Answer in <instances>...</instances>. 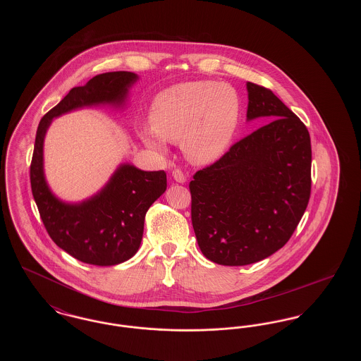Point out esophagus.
I'll use <instances>...</instances> for the list:
<instances>
[{"instance_id":"34e87169","label":"esophagus","mask_w":361,"mask_h":361,"mask_svg":"<svg viewBox=\"0 0 361 361\" xmlns=\"http://www.w3.org/2000/svg\"><path fill=\"white\" fill-rule=\"evenodd\" d=\"M172 177L180 184H184L187 181V176L184 173L181 172L180 169H174L172 172Z\"/></svg>"}]
</instances>
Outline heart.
I'll list each match as a JSON object with an SVG mask.
<instances>
[{"mask_svg": "<svg viewBox=\"0 0 361 361\" xmlns=\"http://www.w3.org/2000/svg\"><path fill=\"white\" fill-rule=\"evenodd\" d=\"M240 99L228 84L189 81L161 90L150 108L152 128L143 130L145 145L159 153L166 143H181L192 164L208 165L219 159L238 130Z\"/></svg>", "mask_w": 361, "mask_h": 361, "instance_id": "b5f03b06", "label": "heart"}]
</instances>
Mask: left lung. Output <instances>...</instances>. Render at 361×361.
Instances as JSON below:
<instances>
[{"instance_id": "obj_1", "label": "left lung", "mask_w": 361, "mask_h": 361, "mask_svg": "<svg viewBox=\"0 0 361 361\" xmlns=\"http://www.w3.org/2000/svg\"><path fill=\"white\" fill-rule=\"evenodd\" d=\"M246 119L268 118L195 173L189 183L192 224L209 261L240 267L281 249L309 204L311 142L306 126L272 90L246 84Z\"/></svg>"}]
</instances>
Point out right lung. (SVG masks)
I'll use <instances>...</instances> for the list:
<instances>
[{
    "instance_id": "add662e5",
    "label": "right lung",
    "mask_w": 361,
    "mask_h": 361,
    "mask_svg": "<svg viewBox=\"0 0 361 361\" xmlns=\"http://www.w3.org/2000/svg\"><path fill=\"white\" fill-rule=\"evenodd\" d=\"M131 71L104 73L75 86L39 123L31 162L35 203L51 240L82 262L111 267L133 257L140 246L145 215L166 190V173L146 172L121 164L102 190L80 203H66L51 192L44 176V137L54 118L93 106L126 105L137 81Z\"/></svg>"
}]
</instances>
